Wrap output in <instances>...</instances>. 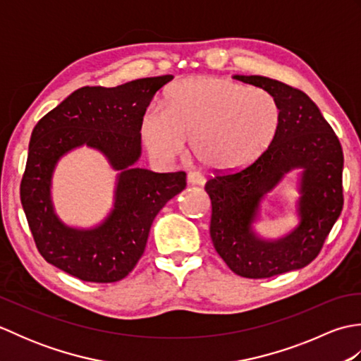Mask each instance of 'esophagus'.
<instances>
[{
	"instance_id": "34e87169",
	"label": "esophagus",
	"mask_w": 361,
	"mask_h": 361,
	"mask_svg": "<svg viewBox=\"0 0 361 361\" xmlns=\"http://www.w3.org/2000/svg\"><path fill=\"white\" fill-rule=\"evenodd\" d=\"M188 183H189V185H192V186H203L206 180H204V176L202 173L189 172L188 173Z\"/></svg>"
}]
</instances>
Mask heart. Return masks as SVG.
I'll list each match as a JSON object with an SVG mask.
<instances>
[{"mask_svg": "<svg viewBox=\"0 0 361 361\" xmlns=\"http://www.w3.org/2000/svg\"><path fill=\"white\" fill-rule=\"evenodd\" d=\"M282 110L270 91L224 78H189L173 83L164 109H150L140 122L153 157L178 158L188 136L195 159L214 171H237L256 161L274 140Z\"/></svg>", "mask_w": 361, "mask_h": 361, "instance_id": "heart-1", "label": "heart"}]
</instances>
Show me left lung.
Returning a JSON list of instances; mask_svg holds the SVG:
<instances>
[{
  "instance_id": "obj_1",
  "label": "left lung",
  "mask_w": 361,
  "mask_h": 361,
  "mask_svg": "<svg viewBox=\"0 0 361 361\" xmlns=\"http://www.w3.org/2000/svg\"><path fill=\"white\" fill-rule=\"evenodd\" d=\"M233 79L270 91L282 110L273 142L255 163L206 183L212 204L211 239L219 256L243 278L262 279L309 265L343 209V150L317 104L264 75ZM298 171L297 225L279 238L259 235L262 203L285 175Z\"/></svg>"
}]
</instances>
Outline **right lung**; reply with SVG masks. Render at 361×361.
Returning <instances> with one entry per match:
<instances>
[{"label":"right lung","instance_id":"1","mask_svg":"<svg viewBox=\"0 0 361 361\" xmlns=\"http://www.w3.org/2000/svg\"><path fill=\"white\" fill-rule=\"evenodd\" d=\"M172 79L159 75L114 88L83 87L37 122L20 197L46 262L87 282H116L133 270L153 219L186 188L185 172L158 173L136 167L142 153V114L157 91ZM80 147L99 151L118 172L112 209L93 227L68 226L51 200L56 164Z\"/></svg>","mask_w":361,"mask_h":361}]
</instances>
